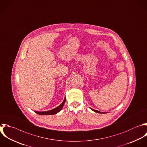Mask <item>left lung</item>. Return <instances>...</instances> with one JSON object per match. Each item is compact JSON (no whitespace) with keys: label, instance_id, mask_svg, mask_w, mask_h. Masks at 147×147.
Listing matches in <instances>:
<instances>
[{"label":"left lung","instance_id":"obj_1","mask_svg":"<svg viewBox=\"0 0 147 147\" xmlns=\"http://www.w3.org/2000/svg\"><path fill=\"white\" fill-rule=\"evenodd\" d=\"M91 109L92 110H93L94 111H95V112H96V113H102V112H100V111H98V110H94V109H91Z\"/></svg>","mask_w":147,"mask_h":147}]
</instances>
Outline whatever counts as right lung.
I'll return each instance as SVG.
<instances>
[{
  "label": "right lung",
  "instance_id": "right-lung-1",
  "mask_svg": "<svg viewBox=\"0 0 147 147\" xmlns=\"http://www.w3.org/2000/svg\"><path fill=\"white\" fill-rule=\"evenodd\" d=\"M65 100L66 99H65V98L63 103L60 106H59L58 107H57L56 108H55L53 110H49V111H35V113L38 114H40V115H53V114H55L62 109V108H63V107L64 105V103L65 102Z\"/></svg>",
  "mask_w": 147,
  "mask_h": 147
}]
</instances>
